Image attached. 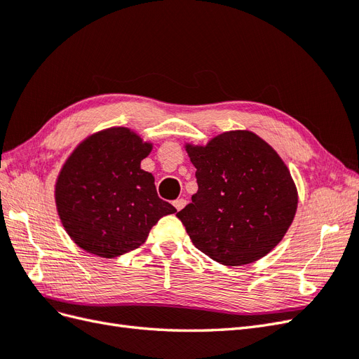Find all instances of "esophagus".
<instances>
[{
	"mask_svg": "<svg viewBox=\"0 0 359 359\" xmlns=\"http://www.w3.org/2000/svg\"><path fill=\"white\" fill-rule=\"evenodd\" d=\"M186 203H187V201L186 199H182V198H180V199H177V201H173V206H175V208L178 210V211H181L184 206H186Z\"/></svg>",
	"mask_w": 359,
	"mask_h": 359,
	"instance_id": "obj_1",
	"label": "esophagus"
}]
</instances>
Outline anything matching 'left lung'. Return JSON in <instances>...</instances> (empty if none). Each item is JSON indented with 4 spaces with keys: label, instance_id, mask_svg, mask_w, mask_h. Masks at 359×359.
Listing matches in <instances>:
<instances>
[{
    "label": "left lung",
    "instance_id": "1",
    "mask_svg": "<svg viewBox=\"0 0 359 359\" xmlns=\"http://www.w3.org/2000/svg\"><path fill=\"white\" fill-rule=\"evenodd\" d=\"M198 191L177 212L194 247L226 266L268 255L286 235L298 191L285 161L250 130H231L206 145L186 144Z\"/></svg>",
    "mask_w": 359,
    "mask_h": 359
}]
</instances>
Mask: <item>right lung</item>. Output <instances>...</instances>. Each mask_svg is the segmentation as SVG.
<instances>
[{"instance_id": "add662e5", "label": "right lung", "mask_w": 359, "mask_h": 359, "mask_svg": "<svg viewBox=\"0 0 359 359\" xmlns=\"http://www.w3.org/2000/svg\"><path fill=\"white\" fill-rule=\"evenodd\" d=\"M153 144L132 128L111 127L85 137L55 182L60 220L72 241L112 259L142 245L163 215L177 212L161 201L154 177L140 169Z\"/></svg>"}]
</instances>
